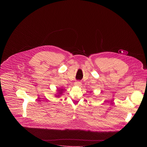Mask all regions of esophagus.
Returning <instances> with one entry per match:
<instances>
[{"label":"esophagus","mask_w":147,"mask_h":147,"mask_svg":"<svg viewBox=\"0 0 147 147\" xmlns=\"http://www.w3.org/2000/svg\"><path fill=\"white\" fill-rule=\"evenodd\" d=\"M76 85H77L78 86H80L81 85H82V83L80 82H79V81H78V82H77L76 83Z\"/></svg>","instance_id":"obj_1"}]
</instances>
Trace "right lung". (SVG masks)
<instances>
[{"instance_id": "1", "label": "right lung", "mask_w": 147, "mask_h": 147, "mask_svg": "<svg viewBox=\"0 0 147 147\" xmlns=\"http://www.w3.org/2000/svg\"><path fill=\"white\" fill-rule=\"evenodd\" d=\"M65 90V89L62 88H57V92L55 95V96L57 98H59L61 96V95H62L64 92V91Z\"/></svg>"}]
</instances>
